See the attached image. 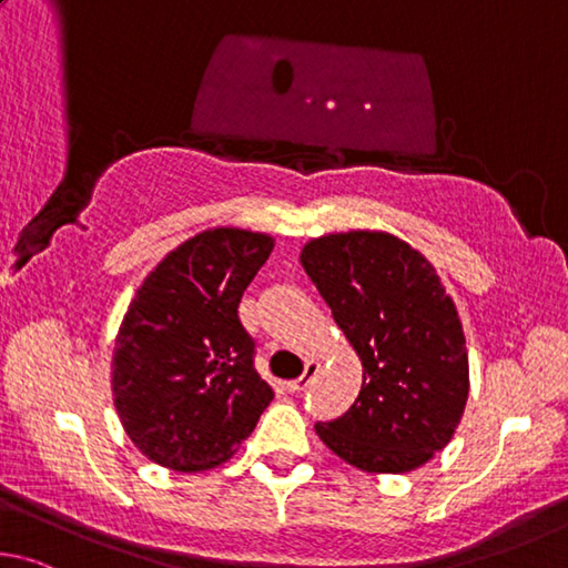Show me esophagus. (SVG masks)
I'll use <instances>...</instances> for the list:
<instances>
[{"mask_svg": "<svg viewBox=\"0 0 568 568\" xmlns=\"http://www.w3.org/2000/svg\"><path fill=\"white\" fill-rule=\"evenodd\" d=\"M316 372H320V364H316V362H306V366H304V374L300 376V379H294V382L286 384V389H290L292 394H302V392H306V386H310V384L314 382Z\"/></svg>", "mask_w": 568, "mask_h": 568, "instance_id": "obj_1", "label": "esophagus"}]
</instances>
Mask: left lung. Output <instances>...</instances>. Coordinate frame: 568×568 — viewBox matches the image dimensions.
I'll return each instance as SVG.
<instances>
[{"mask_svg":"<svg viewBox=\"0 0 568 568\" xmlns=\"http://www.w3.org/2000/svg\"><path fill=\"white\" fill-rule=\"evenodd\" d=\"M302 266L359 354L362 392L316 434L362 471L404 474L452 442L469 396L459 314L434 266L402 239H314Z\"/></svg>","mask_w":568,"mask_h":568,"instance_id":"1","label":"left lung"}]
</instances>
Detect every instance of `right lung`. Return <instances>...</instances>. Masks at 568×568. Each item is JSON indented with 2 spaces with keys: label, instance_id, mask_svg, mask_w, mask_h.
Wrapping results in <instances>:
<instances>
[{
  "label": "right lung",
  "instance_id": "right-lung-1",
  "mask_svg": "<svg viewBox=\"0 0 568 568\" xmlns=\"http://www.w3.org/2000/svg\"><path fill=\"white\" fill-rule=\"evenodd\" d=\"M272 246L266 234L209 229L166 254L129 304L112 356L114 406L154 464L212 469L274 399L239 322V302Z\"/></svg>",
  "mask_w": 568,
  "mask_h": 568
}]
</instances>
